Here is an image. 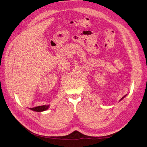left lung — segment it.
I'll use <instances>...</instances> for the list:
<instances>
[{
    "mask_svg": "<svg viewBox=\"0 0 147 147\" xmlns=\"http://www.w3.org/2000/svg\"><path fill=\"white\" fill-rule=\"evenodd\" d=\"M125 96H126V95H125V96H123V98H121V99H120V100H121V99H123V98H124V97H125Z\"/></svg>",
    "mask_w": 147,
    "mask_h": 147,
    "instance_id": "1",
    "label": "left lung"
}]
</instances>
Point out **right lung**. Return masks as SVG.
Here are the masks:
<instances>
[{"label":"right lung","mask_w":147,"mask_h":147,"mask_svg":"<svg viewBox=\"0 0 147 147\" xmlns=\"http://www.w3.org/2000/svg\"><path fill=\"white\" fill-rule=\"evenodd\" d=\"M49 105H42V106H38L33 108H30V110L37 111V112H40V111H45L47 109H48Z\"/></svg>","instance_id":"obj_1"}]
</instances>
